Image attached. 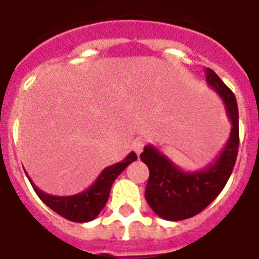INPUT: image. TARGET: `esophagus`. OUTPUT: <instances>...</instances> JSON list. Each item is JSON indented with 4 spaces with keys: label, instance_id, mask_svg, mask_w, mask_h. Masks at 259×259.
Masks as SVG:
<instances>
[{
    "label": "esophagus",
    "instance_id": "34e87169",
    "mask_svg": "<svg viewBox=\"0 0 259 259\" xmlns=\"http://www.w3.org/2000/svg\"><path fill=\"white\" fill-rule=\"evenodd\" d=\"M144 149V140L142 138H136L133 142V150L137 154H140Z\"/></svg>",
    "mask_w": 259,
    "mask_h": 259
}]
</instances>
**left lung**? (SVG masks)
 I'll return each instance as SVG.
<instances>
[{
    "mask_svg": "<svg viewBox=\"0 0 259 259\" xmlns=\"http://www.w3.org/2000/svg\"><path fill=\"white\" fill-rule=\"evenodd\" d=\"M204 72L208 86L225 102L226 113L231 121L230 137L217 160L200 170L185 172L153 145H146L140 156L149 168L145 199L154 213L165 221H184L201 212L225 188L237 161L239 146L237 99L211 68H205Z\"/></svg>",
    "mask_w": 259,
    "mask_h": 259,
    "instance_id": "left-lung-1",
    "label": "left lung"
}]
</instances>
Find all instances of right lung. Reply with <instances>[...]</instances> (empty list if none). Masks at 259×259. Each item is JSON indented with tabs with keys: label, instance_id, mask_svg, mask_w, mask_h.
<instances>
[{
	"label": "right lung",
	"instance_id": "right-lung-1",
	"mask_svg": "<svg viewBox=\"0 0 259 259\" xmlns=\"http://www.w3.org/2000/svg\"><path fill=\"white\" fill-rule=\"evenodd\" d=\"M136 160H137V154L132 152L130 154H127V157L123 161L113 164L111 166H107L102 170L99 177L90 188L78 195H72V196H54L50 193L42 192L41 189H38L34 185L33 181L30 180V177L28 179L33 187L34 192L37 193V196L41 199L44 204H47L51 209H54L55 212L68 221L84 223V222L93 221L99 215L109 199L110 189H111L114 180L121 175V172L126 166Z\"/></svg>",
	"mask_w": 259,
	"mask_h": 259
}]
</instances>
